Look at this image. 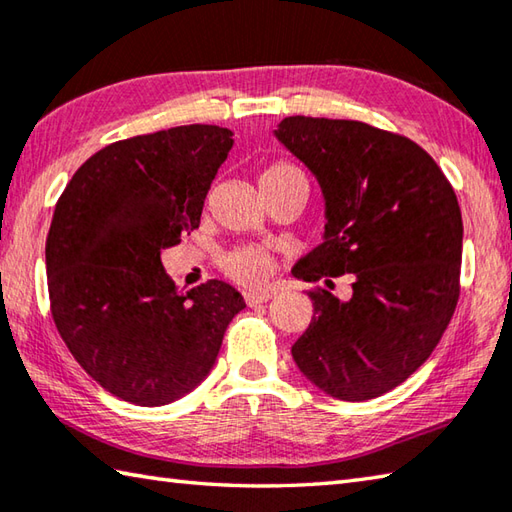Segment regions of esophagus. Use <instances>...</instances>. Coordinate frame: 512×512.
Listing matches in <instances>:
<instances>
[{
  "label": "esophagus",
  "instance_id": "1",
  "mask_svg": "<svg viewBox=\"0 0 512 512\" xmlns=\"http://www.w3.org/2000/svg\"><path fill=\"white\" fill-rule=\"evenodd\" d=\"M275 295H277L275 288H262V290H248L244 299H246L248 306H259V304L270 302V299H273Z\"/></svg>",
  "mask_w": 512,
  "mask_h": 512
}]
</instances>
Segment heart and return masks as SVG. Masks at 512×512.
Here are the masks:
<instances>
[{
  "instance_id": "1",
  "label": "heart",
  "mask_w": 512,
  "mask_h": 512,
  "mask_svg": "<svg viewBox=\"0 0 512 512\" xmlns=\"http://www.w3.org/2000/svg\"><path fill=\"white\" fill-rule=\"evenodd\" d=\"M293 175H299L295 166L286 162H275L262 170V175H259V188H262V193H266V190L279 186ZM219 266H222L224 273L233 282L242 286H257L264 282L270 268H273V257H270L268 248L264 246H237L219 259Z\"/></svg>"
}]
</instances>
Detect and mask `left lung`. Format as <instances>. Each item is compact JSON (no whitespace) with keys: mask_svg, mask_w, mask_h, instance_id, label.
Returning a JSON list of instances; mask_svg holds the SVG:
<instances>
[{"mask_svg":"<svg viewBox=\"0 0 512 512\" xmlns=\"http://www.w3.org/2000/svg\"><path fill=\"white\" fill-rule=\"evenodd\" d=\"M279 142L310 168L326 199L324 242L293 268L304 282L353 273L348 302L310 288L313 319L293 344L324 393L366 402L433 353L459 299L462 210L422 146L355 119L286 117Z\"/></svg>","mask_w":512,"mask_h":512,"instance_id":"1","label":"left lung"}]
</instances>
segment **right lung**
Segmentation results:
<instances>
[{
    "instance_id": "add662e5",
    "label": "right lung",
    "mask_w": 512,
    "mask_h": 512,
    "mask_svg": "<svg viewBox=\"0 0 512 512\" xmlns=\"http://www.w3.org/2000/svg\"><path fill=\"white\" fill-rule=\"evenodd\" d=\"M233 148L222 126L190 124L97 150L57 199L46 237L53 322L95 382L124 402L162 406L213 368L242 295L219 279L179 290L162 250L199 228Z\"/></svg>"
}]
</instances>
